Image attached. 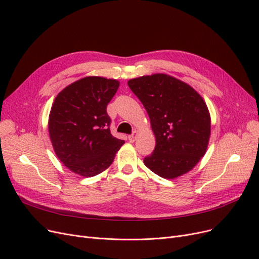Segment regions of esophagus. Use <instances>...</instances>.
<instances>
[{
    "instance_id": "esophagus-1",
    "label": "esophagus",
    "mask_w": 259,
    "mask_h": 259,
    "mask_svg": "<svg viewBox=\"0 0 259 259\" xmlns=\"http://www.w3.org/2000/svg\"><path fill=\"white\" fill-rule=\"evenodd\" d=\"M137 135H138V133L135 131L134 133H133L132 135L128 136V140H130V142H131V143H134L135 140H136V138H137Z\"/></svg>"
}]
</instances>
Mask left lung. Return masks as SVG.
I'll list each match as a JSON object with an SVG mask.
<instances>
[{"mask_svg":"<svg viewBox=\"0 0 259 259\" xmlns=\"http://www.w3.org/2000/svg\"><path fill=\"white\" fill-rule=\"evenodd\" d=\"M127 84L147 110L155 136V148L144 159L145 165L166 179L192 169L205 154L210 135L205 101L190 85L163 73Z\"/></svg>","mask_w":259,"mask_h":259,"instance_id":"obj_1","label":"left lung"}]
</instances>
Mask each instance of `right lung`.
<instances>
[{
	"label": "right lung",
	"instance_id": "right-lung-1",
	"mask_svg": "<svg viewBox=\"0 0 259 259\" xmlns=\"http://www.w3.org/2000/svg\"><path fill=\"white\" fill-rule=\"evenodd\" d=\"M119 81L86 76L67 86L55 98L49 119L52 145L70 170L84 177L111 165L124 140L112 136L107 106Z\"/></svg>",
	"mask_w": 259,
	"mask_h": 259
}]
</instances>
